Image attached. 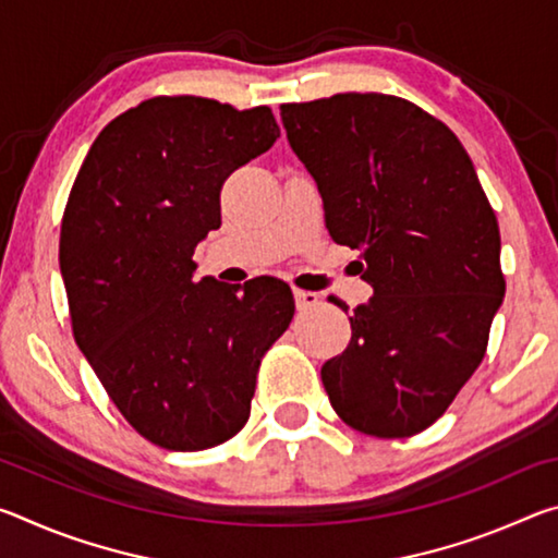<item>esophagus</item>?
Here are the masks:
<instances>
[{"label":"esophagus","instance_id":"esophagus-1","mask_svg":"<svg viewBox=\"0 0 558 558\" xmlns=\"http://www.w3.org/2000/svg\"><path fill=\"white\" fill-rule=\"evenodd\" d=\"M292 295H295L298 310H310V307L319 305V295H317V292H313V290H300V288H295V290H292Z\"/></svg>","mask_w":558,"mask_h":558}]
</instances>
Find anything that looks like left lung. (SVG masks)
Masks as SVG:
<instances>
[{"label":"left lung","mask_w":558,"mask_h":558,"mask_svg":"<svg viewBox=\"0 0 558 558\" xmlns=\"http://www.w3.org/2000/svg\"><path fill=\"white\" fill-rule=\"evenodd\" d=\"M280 118L329 235L362 251L356 272L374 288L349 317V347L323 366L329 403L366 436H415L487 352L505 298L497 216L460 140L409 100L337 93Z\"/></svg>","instance_id":"obj_1"}]
</instances>
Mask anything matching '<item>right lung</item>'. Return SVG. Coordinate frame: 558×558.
I'll use <instances>...</instances> for the list:
<instances>
[{
	"mask_svg": "<svg viewBox=\"0 0 558 558\" xmlns=\"http://www.w3.org/2000/svg\"><path fill=\"white\" fill-rule=\"evenodd\" d=\"M280 137L270 108L157 96L102 128L61 221L75 344L140 436L206 450L251 413L263 354L295 300L282 280H194V248L221 226V186Z\"/></svg>",
	"mask_w": 558,
	"mask_h": 558,
	"instance_id": "1",
	"label": "right lung"
}]
</instances>
